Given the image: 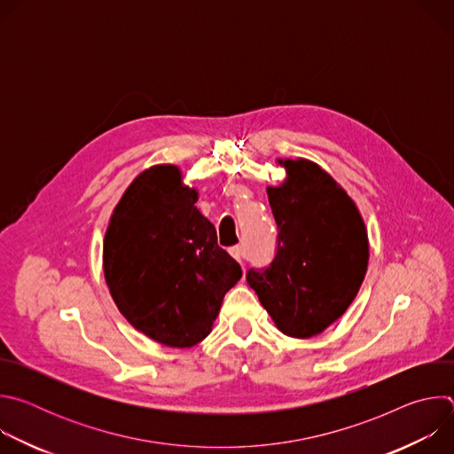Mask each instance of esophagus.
<instances>
[{
  "instance_id": "esophagus-1",
  "label": "esophagus",
  "mask_w": 454,
  "mask_h": 454,
  "mask_svg": "<svg viewBox=\"0 0 454 454\" xmlns=\"http://www.w3.org/2000/svg\"><path fill=\"white\" fill-rule=\"evenodd\" d=\"M230 254L235 258L237 262H244V258H246V249H244V246H233V247H230Z\"/></svg>"
}]
</instances>
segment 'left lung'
Instances as JSON below:
<instances>
[{
  "label": "left lung",
  "mask_w": 454,
  "mask_h": 454,
  "mask_svg": "<svg viewBox=\"0 0 454 454\" xmlns=\"http://www.w3.org/2000/svg\"><path fill=\"white\" fill-rule=\"evenodd\" d=\"M286 181L268 186L277 253L246 280L280 333L321 334L354 301L368 268V233L348 193L317 163L278 160Z\"/></svg>",
  "instance_id": "left-lung-1"
}]
</instances>
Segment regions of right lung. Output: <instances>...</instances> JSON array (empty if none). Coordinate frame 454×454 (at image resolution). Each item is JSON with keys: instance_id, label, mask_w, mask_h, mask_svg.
<instances>
[{"instance_id": "add662e5", "label": "right lung", "mask_w": 454, "mask_h": 454, "mask_svg": "<svg viewBox=\"0 0 454 454\" xmlns=\"http://www.w3.org/2000/svg\"><path fill=\"white\" fill-rule=\"evenodd\" d=\"M198 190L176 165H154L127 186L104 237V277L131 325L151 340L188 348L214 327L242 270L200 212Z\"/></svg>"}]
</instances>
